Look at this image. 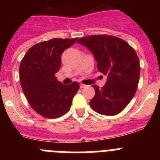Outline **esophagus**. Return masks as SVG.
<instances>
[{
	"label": "esophagus",
	"instance_id": "34e87169",
	"mask_svg": "<svg viewBox=\"0 0 160 160\" xmlns=\"http://www.w3.org/2000/svg\"><path fill=\"white\" fill-rule=\"evenodd\" d=\"M87 87V85L82 84V83H80V88H84V87Z\"/></svg>",
	"mask_w": 160,
	"mask_h": 160
}]
</instances>
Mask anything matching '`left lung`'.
I'll use <instances>...</instances> for the list:
<instances>
[{"instance_id":"8db88e82","label":"left lung","mask_w":160,"mask_h":160,"mask_svg":"<svg viewBox=\"0 0 160 160\" xmlns=\"http://www.w3.org/2000/svg\"><path fill=\"white\" fill-rule=\"evenodd\" d=\"M97 62L98 71L107 76L102 88L93 85L95 95L91 108L103 115H115L129 104L137 90L140 66L136 52L125 41L109 35H92L79 38Z\"/></svg>"}]
</instances>
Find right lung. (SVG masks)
I'll list each match as a JSON object with an SVG mask.
<instances>
[{
    "label": "right lung",
    "instance_id": "right-lung-1",
    "mask_svg": "<svg viewBox=\"0 0 160 160\" xmlns=\"http://www.w3.org/2000/svg\"><path fill=\"white\" fill-rule=\"evenodd\" d=\"M78 38L51 40L38 43L25 53L20 64V82L29 105L38 114L57 118L69 111L79 84L63 85L55 73L61 67L63 52Z\"/></svg>",
    "mask_w": 160,
    "mask_h": 160
}]
</instances>
